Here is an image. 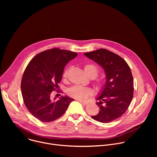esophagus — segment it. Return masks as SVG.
Segmentation results:
<instances>
[{
	"label": "esophagus",
	"instance_id": "1",
	"mask_svg": "<svg viewBox=\"0 0 157 157\" xmlns=\"http://www.w3.org/2000/svg\"><path fill=\"white\" fill-rule=\"evenodd\" d=\"M79 102L83 105H86L87 104V103L86 102H84V101H81V100H79Z\"/></svg>",
	"mask_w": 157,
	"mask_h": 157
}]
</instances>
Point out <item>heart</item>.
I'll return each mask as SVG.
<instances>
[{
	"label": "heart",
	"mask_w": 157,
	"mask_h": 157,
	"mask_svg": "<svg viewBox=\"0 0 157 157\" xmlns=\"http://www.w3.org/2000/svg\"><path fill=\"white\" fill-rule=\"evenodd\" d=\"M84 71L87 76L89 78H94L98 74V67L93 64H88L84 66ZM69 72V69H67L64 74V78H66L68 76ZM96 85L97 87L101 88L104 85V81L103 79H98L96 82ZM68 94L72 98H74L80 100H84L86 99L89 96L92 94V90L90 88L81 87L79 86H75L71 88H70L68 90Z\"/></svg>",
	"instance_id": "heart-1"
}]
</instances>
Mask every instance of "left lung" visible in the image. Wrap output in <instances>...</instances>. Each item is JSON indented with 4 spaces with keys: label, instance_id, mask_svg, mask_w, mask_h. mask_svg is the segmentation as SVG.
I'll list each match as a JSON object with an SVG mask.
<instances>
[{
    "label": "left lung",
    "instance_id": "1",
    "mask_svg": "<svg viewBox=\"0 0 157 157\" xmlns=\"http://www.w3.org/2000/svg\"><path fill=\"white\" fill-rule=\"evenodd\" d=\"M104 69L106 81L96 99L99 113L91 117L100 122L109 123L121 117L128 109L133 94V79L126 61L105 49L84 54Z\"/></svg>",
    "mask_w": 157,
    "mask_h": 157
}]
</instances>
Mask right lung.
<instances>
[{"label": "right lung", "mask_w": 157, "mask_h": 157, "mask_svg": "<svg viewBox=\"0 0 157 157\" xmlns=\"http://www.w3.org/2000/svg\"><path fill=\"white\" fill-rule=\"evenodd\" d=\"M78 53L52 48L36 55L29 63L22 76L21 91L30 113L41 122H52L62 116L74 100L61 96L55 101L52 92L58 87L65 66Z\"/></svg>", "instance_id": "1"}]
</instances>
